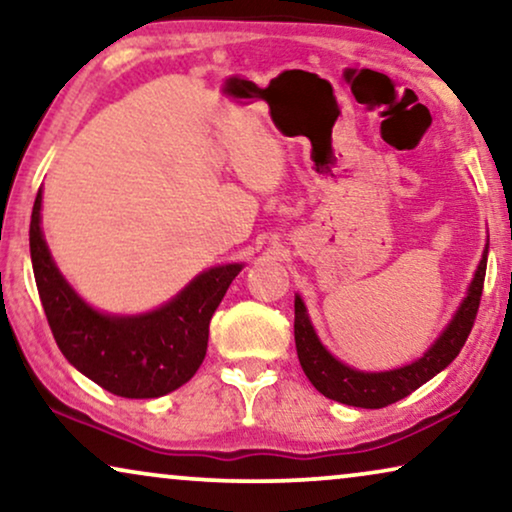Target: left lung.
<instances>
[{"instance_id":"1","label":"left lung","mask_w":512,"mask_h":512,"mask_svg":"<svg viewBox=\"0 0 512 512\" xmlns=\"http://www.w3.org/2000/svg\"><path fill=\"white\" fill-rule=\"evenodd\" d=\"M487 254H489V240L482 251V258L475 270L473 282L468 286L466 298L454 312L450 324L445 331L438 335L436 342L419 356L417 361L408 363V366L382 370V373H363L347 363L335 359L328 349L321 345L317 331H314L310 314L303 298L296 296V321H293V333H296V349L298 361L303 366L307 380L314 384V389L321 391L331 401L354 405V408H387V405L401 401V398L410 396L412 391L436 377L440 370H445L450 363L457 359V354L464 347V342L471 333L475 314L480 307L482 284H485L487 272Z\"/></svg>"}]
</instances>
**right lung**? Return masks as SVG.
<instances>
[{"label":"right lung","mask_w":512,"mask_h":512,"mask_svg":"<svg viewBox=\"0 0 512 512\" xmlns=\"http://www.w3.org/2000/svg\"><path fill=\"white\" fill-rule=\"evenodd\" d=\"M30 256L41 305L72 366L123 398H158L195 375L207 354L209 321L244 263L200 272L165 305L144 314L90 307L55 265L41 230V188L32 207Z\"/></svg>","instance_id":"add662e5"}]
</instances>
